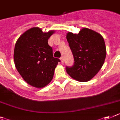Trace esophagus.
<instances>
[{"label":"esophagus","mask_w":120,"mask_h":120,"mask_svg":"<svg viewBox=\"0 0 120 120\" xmlns=\"http://www.w3.org/2000/svg\"><path fill=\"white\" fill-rule=\"evenodd\" d=\"M60 60H61V62H62V63H64V60H63V57H61V58H60Z\"/></svg>","instance_id":"obj_1"}]
</instances>
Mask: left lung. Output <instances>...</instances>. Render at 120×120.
<instances>
[{
  "label": "left lung",
  "instance_id": "8db88e82",
  "mask_svg": "<svg viewBox=\"0 0 120 120\" xmlns=\"http://www.w3.org/2000/svg\"><path fill=\"white\" fill-rule=\"evenodd\" d=\"M66 39L74 60L72 66H66V72L75 80L87 82L104 63L106 48L104 38L97 32L83 28L78 34L68 32Z\"/></svg>",
  "mask_w": 120,
  "mask_h": 120
}]
</instances>
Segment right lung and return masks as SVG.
Returning <instances> with one entry per match:
<instances>
[{
	"instance_id": "1",
	"label": "right lung",
	"mask_w": 120,
	"mask_h": 120,
	"mask_svg": "<svg viewBox=\"0 0 120 120\" xmlns=\"http://www.w3.org/2000/svg\"><path fill=\"white\" fill-rule=\"evenodd\" d=\"M54 30L43 32L34 27L24 32L17 40L14 61L17 70L27 83L37 88L44 87L52 80L60 60L53 57L48 39Z\"/></svg>"
}]
</instances>
